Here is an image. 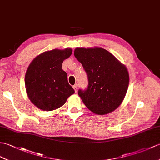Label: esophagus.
I'll list each match as a JSON object with an SVG mask.
<instances>
[{"mask_svg": "<svg viewBox=\"0 0 160 160\" xmlns=\"http://www.w3.org/2000/svg\"><path fill=\"white\" fill-rule=\"evenodd\" d=\"M73 89H74V91H75V92H77V91H78V86H77V84L74 85V86L73 87Z\"/></svg>", "mask_w": 160, "mask_h": 160, "instance_id": "34e87169", "label": "esophagus"}]
</instances>
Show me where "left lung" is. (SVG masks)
Instances as JSON below:
<instances>
[{
  "instance_id": "left-lung-1",
  "label": "left lung",
  "mask_w": 160,
  "mask_h": 160,
  "mask_svg": "<svg viewBox=\"0 0 160 160\" xmlns=\"http://www.w3.org/2000/svg\"><path fill=\"white\" fill-rule=\"evenodd\" d=\"M74 56L82 63L88 78L87 88L78 90L85 106L98 114H106L117 109L129 85L125 67L101 48H77Z\"/></svg>"
}]
</instances>
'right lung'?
<instances>
[{"label":"right lung","instance_id":"1","mask_svg":"<svg viewBox=\"0 0 160 160\" xmlns=\"http://www.w3.org/2000/svg\"><path fill=\"white\" fill-rule=\"evenodd\" d=\"M72 50L54 49L41 54L33 60L26 73L28 97L39 109L50 111L62 106L74 90L68 81L62 63Z\"/></svg>","mask_w":160,"mask_h":160}]
</instances>
